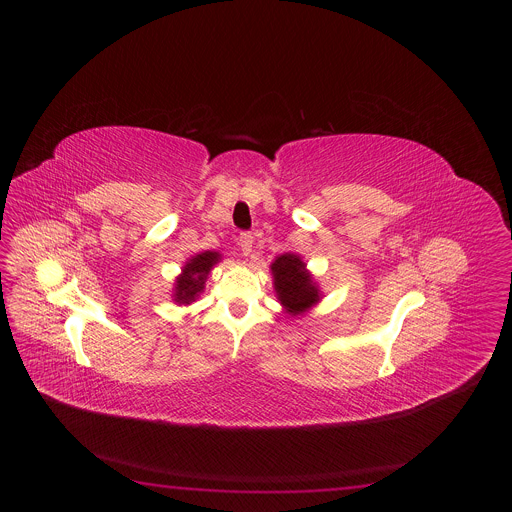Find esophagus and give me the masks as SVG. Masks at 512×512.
<instances>
[{
  "label": "esophagus",
  "mask_w": 512,
  "mask_h": 512,
  "mask_svg": "<svg viewBox=\"0 0 512 512\" xmlns=\"http://www.w3.org/2000/svg\"><path fill=\"white\" fill-rule=\"evenodd\" d=\"M238 245L242 247V251H244L245 257H247L251 253V249H253V236L249 232H242L240 238H238Z\"/></svg>",
  "instance_id": "obj_1"
}]
</instances>
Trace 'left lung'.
<instances>
[{"instance_id": "8db88e82", "label": "left lung", "mask_w": 512, "mask_h": 512, "mask_svg": "<svg viewBox=\"0 0 512 512\" xmlns=\"http://www.w3.org/2000/svg\"><path fill=\"white\" fill-rule=\"evenodd\" d=\"M270 270L278 301L284 305L286 313L293 317L303 315L320 301L317 282L305 268L301 257L293 253H284L276 257V261L270 265Z\"/></svg>"}]
</instances>
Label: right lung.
Segmentation results:
<instances>
[{
    "instance_id": "right-lung-1",
    "label": "right lung",
    "mask_w": 512,
    "mask_h": 512,
    "mask_svg": "<svg viewBox=\"0 0 512 512\" xmlns=\"http://www.w3.org/2000/svg\"><path fill=\"white\" fill-rule=\"evenodd\" d=\"M220 261L217 251H205L192 257L184 268L182 274L176 278L174 284V301L180 305H190L197 299V295L205 290V280Z\"/></svg>"
}]
</instances>
